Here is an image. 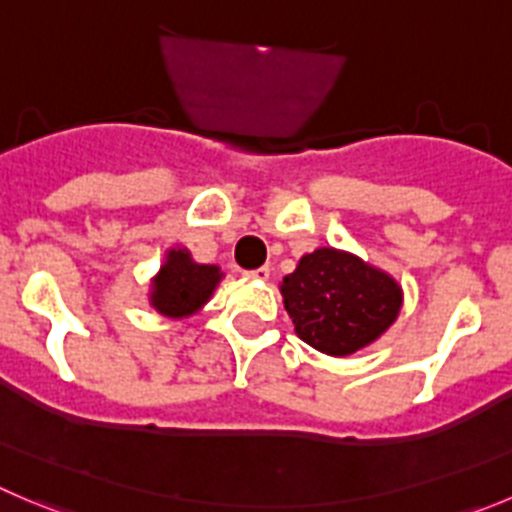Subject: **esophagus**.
Returning <instances> with one entry per match:
<instances>
[{"instance_id":"esophagus-1","label":"esophagus","mask_w":512,"mask_h":512,"mask_svg":"<svg viewBox=\"0 0 512 512\" xmlns=\"http://www.w3.org/2000/svg\"><path fill=\"white\" fill-rule=\"evenodd\" d=\"M269 266H261V269H253V271H246V279H256V281H266L269 279Z\"/></svg>"}]
</instances>
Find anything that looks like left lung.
<instances>
[{"label":"left lung","mask_w":512,"mask_h":512,"mask_svg":"<svg viewBox=\"0 0 512 512\" xmlns=\"http://www.w3.org/2000/svg\"><path fill=\"white\" fill-rule=\"evenodd\" d=\"M299 339L329 357H349L377 342L402 309V286L359 256L321 246L301 256L281 281Z\"/></svg>","instance_id":"obj_1"}]
</instances>
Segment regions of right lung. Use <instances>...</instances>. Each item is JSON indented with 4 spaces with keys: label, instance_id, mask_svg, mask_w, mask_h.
Masks as SVG:
<instances>
[{
    "label": "right lung",
    "instance_id": "1",
    "mask_svg": "<svg viewBox=\"0 0 512 512\" xmlns=\"http://www.w3.org/2000/svg\"><path fill=\"white\" fill-rule=\"evenodd\" d=\"M221 279L218 266L196 264L188 248H170L165 264L153 276L150 306L170 319L193 316L211 299Z\"/></svg>",
    "mask_w": 512,
    "mask_h": 512
}]
</instances>
